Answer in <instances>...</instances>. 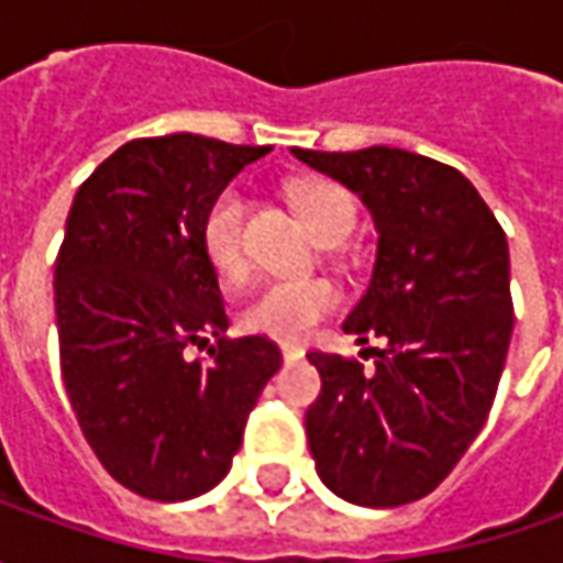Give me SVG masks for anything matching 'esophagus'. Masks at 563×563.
Listing matches in <instances>:
<instances>
[{
	"instance_id": "1",
	"label": "esophagus",
	"mask_w": 563,
	"mask_h": 563,
	"mask_svg": "<svg viewBox=\"0 0 563 563\" xmlns=\"http://www.w3.org/2000/svg\"><path fill=\"white\" fill-rule=\"evenodd\" d=\"M282 357H285V363H297V360H303V347H297V344H282Z\"/></svg>"
}]
</instances>
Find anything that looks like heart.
<instances>
[{"instance_id": "1", "label": "heart", "mask_w": 563, "mask_h": 563, "mask_svg": "<svg viewBox=\"0 0 563 563\" xmlns=\"http://www.w3.org/2000/svg\"><path fill=\"white\" fill-rule=\"evenodd\" d=\"M291 203L322 244H338L354 228V200L332 181H297ZM206 260L228 285H241L250 275L247 200L238 185L222 187L206 209L200 225ZM338 307V288L329 278H278L244 307L241 325L253 335L275 341H303Z\"/></svg>"}]
</instances>
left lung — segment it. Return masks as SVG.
I'll list each match as a JSON object with an SVG mask.
<instances>
[{"label": "left lung", "mask_w": 563, "mask_h": 563, "mask_svg": "<svg viewBox=\"0 0 563 563\" xmlns=\"http://www.w3.org/2000/svg\"><path fill=\"white\" fill-rule=\"evenodd\" d=\"M294 156L360 194L376 269L344 332L385 338L373 369L310 351L316 473L344 501L398 508L429 495L479 435L514 332L505 228L451 165L395 146Z\"/></svg>", "instance_id": "left-lung-1"}]
</instances>
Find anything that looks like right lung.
Returning <instances> with one entry per match:
<instances>
[{"label":"right lung","instance_id":"obj_1","mask_svg":"<svg viewBox=\"0 0 563 563\" xmlns=\"http://www.w3.org/2000/svg\"><path fill=\"white\" fill-rule=\"evenodd\" d=\"M266 153L200 134L141 137L77 187L55 256L62 382L99 464L143 498L185 501L222 483L282 366L266 335H225L200 241L212 197ZM209 336V361L184 357Z\"/></svg>","mask_w":563,"mask_h":563}]
</instances>
